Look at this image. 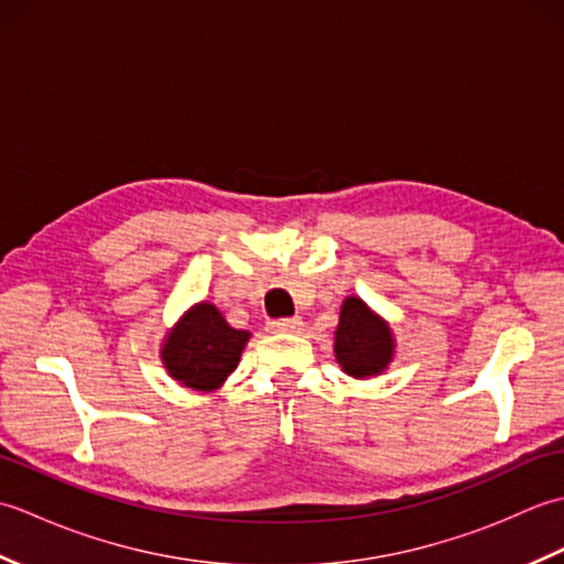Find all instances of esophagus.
I'll return each instance as SVG.
<instances>
[{
  "label": "esophagus",
  "mask_w": 564,
  "mask_h": 564,
  "mask_svg": "<svg viewBox=\"0 0 564 564\" xmlns=\"http://www.w3.org/2000/svg\"><path fill=\"white\" fill-rule=\"evenodd\" d=\"M303 327V317H281V319H271L269 329L271 332H297Z\"/></svg>",
  "instance_id": "obj_1"
}]
</instances>
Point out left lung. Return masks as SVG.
<instances>
[{"instance_id":"1","label":"left lung","mask_w":564,"mask_h":564,"mask_svg":"<svg viewBox=\"0 0 564 564\" xmlns=\"http://www.w3.org/2000/svg\"><path fill=\"white\" fill-rule=\"evenodd\" d=\"M392 337L386 322L376 317L358 297H346L339 315L334 354L354 378L378 376L392 358Z\"/></svg>"}]
</instances>
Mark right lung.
I'll return each instance as SVG.
<instances>
[{"label": "right lung", "instance_id": "right-lung-1", "mask_svg": "<svg viewBox=\"0 0 564 564\" xmlns=\"http://www.w3.org/2000/svg\"><path fill=\"white\" fill-rule=\"evenodd\" d=\"M249 332L232 329L218 307L200 303L191 307L170 332L162 349L164 368L174 380L194 390H215L232 373L242 356Z\"/></svg>", "mask_w": 564, "mask_h": 564}]
</instances>
